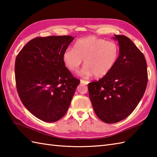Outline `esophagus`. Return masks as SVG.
Segmentation results:
<instances>
[{
    "label": "esophagus",
    "mask_w": 157,
    "mask_h": 157,
    "mask_svg": "<svg viewBox=\"0 0 157 157\" xmlns=\"http://www.w3.org/2000/svg\"><path fill=\"white\" fill-rule=\"evenodd\" d=\"M80 82H81L82 84H88V83H89V82H88V81H87V80H84V79H81Z\"/></svg>",
    "instance_id": "esophagus-1"
}]
</instances>
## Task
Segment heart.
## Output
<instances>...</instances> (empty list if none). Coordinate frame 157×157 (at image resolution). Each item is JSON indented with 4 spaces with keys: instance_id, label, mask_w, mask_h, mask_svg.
I'll use <instances>...</instances> for the list:
<instances>
[{
    "instance_id": "heart-1",
    "label": "heart",
    "mask_w": 157,
    "mask_h": 157,
    "mask_svg": "<svg viewBox=\"0 0 157 157\" xmlns=\"http://www.w3.org/2000/svg\"><path fill=\"white\" fill-rule=\"evenodd\" d=\"M119 46L113 41L90 36L78 40L74 48H67L63 60L69 71H78L84 59V67L79 74L84 78L94 75L96 78L106 75L119 59Z\"/></svg>"
}]
</instances>
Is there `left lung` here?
Returning <instances> with one entry per match:
<instances>
[{
	"label": "left lung",
	"instance_id": "8db88e82",
	"mask_svg": "<svg viewBox=\"0 0 157 157\" xmlns=\"http://www.w3.org/2000/svg\"><path fill=\"white\" fill-rule=\"evenodd\" d=\"M114 38L120 48L115 65L107 75L88 85L96 115L106 123L128 117L140 101L148 82L143 53L127 36L115 35Z\"/></svg>",
	"mask_w": 157,
	"mask_h": 157
}]
</instances>
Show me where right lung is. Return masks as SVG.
Segmentation results:
<instances>
[{"instance_id": "add662e5", "label": "right lung", "mask_w": 157, "mask_h": 157, "mask_svg": "<svg viewBox=\"0 0 157 157\" xmlns=\"http://www.w3.org/2000/svg\"><path fill=\"white\" fill-rule=\"evenodd\" d=\"M73 40L70 36L36 37L16 57L19 98L32 115L44 121L55 122L65 115L80 82L63 60V52Z\"/></svg>"}]
</instances>
